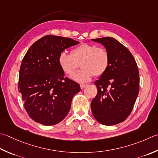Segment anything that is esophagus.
Segmentation results:
<instances>
[{
  "label": "esophagus",
  "instance_id": "obj_1",
  "mask_svg": "<svg viewBox=\"0 0 158 158\" xmlns=\"http://www.w3.org/2000/svg\"><path fill=\"white\" fill-rule=\"evenodd\" d=\"M86 86H87V85H85V84H81L80 85V88H81V89H83V88H85Z\"/></svg>",
  "mask_w": 158,
  "mask_h": 158
}]
</instances>
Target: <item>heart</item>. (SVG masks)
Masks as SVG:
<instances>
[{"label": "heart", "instance_id": "obj_1", "mask_svg": "<svg viewBox=\"0 0 158 158\" xmlns=\"http://www.w3.org/2000/svg\"><path fill=\"white\" fill-rule=\"evenodd\" d=\"M58 64L67 75L71 76L78 67L82 68L72 79L79 83L90 81L93 76L99 77L106 72L110 65V55L107 51L97 45L82 43L70 51V55L61 52L58 57Z\"/></svg>", "mask_w": 158, "mask_h": 158}]
</instances>
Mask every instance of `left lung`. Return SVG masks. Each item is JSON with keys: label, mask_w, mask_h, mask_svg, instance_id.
I'll list each match as a JSON object with an SVG mask.
<instances>
[{"label": "left lung", "mask_w": 158, "mask_h": 158, "mask_svg": "<svg viewBox=\"0 0 158 158\" xmlns=\"http://www.w3.org/2000/svg\"><path fill=\"white\" fill-rule=\"evenodd\" d=\"M103 44L110 55L106 72L94 82L98 93L91 102L94 118L104 125L118 124L133 110L140 85L134 57L127 48L111 37L92 39Z\"/></svg>", "instance_id": "1"}]
</instances>
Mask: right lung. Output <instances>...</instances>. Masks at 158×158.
Segmentation results:
<instances>
[{
    "mask_svg": "<svg viewBox=\"0 0 158 158\" xmlns=\"http://www.w3.org/2000/svg\"><path fill=\"white\" fill-rule=\"evenodd\" d=\"M79 43L69 38L48 35L33 43L24 55L18 90L27 112L35 122L56 125L69 114L72 98L81 88L79 83L64 78L58 57Z\"/></svg>",
    "mask_w": 158,
    "mask_h": 158,
    "instance_id": "right-lung-1",
    "label": "right lung"
}]
</instances>
